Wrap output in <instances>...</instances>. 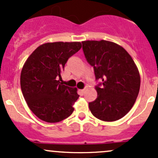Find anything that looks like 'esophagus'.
Here are the masks:
<instances>
[{
  "mask_svg": "<svg viewBox=\"0 0 158 158\" xmlns=\"http://www.w3.org/2000/svg\"><path fill=\"white\" fill-rule=\"evenodd\" d=\"M79 93H80V95H82L84 94V92H85V89H79Z\"/></svg>",
  "mask_w": 158,
  "mask_h": 158,
  "instance_id": "34e87169",
  "label": "esophagus"
}]
</instances>
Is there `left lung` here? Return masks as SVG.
<instances>
[{"label":"left lung","instance_id":"left-lung-1","mask_svg":"<svg viewBox=\"0 0 158 158\" xmlns=\"http://www.w3.org/2000/svg\"><path fill=\"white\" fill-rule=\"evenodd\" d=\"M82 44L95 79L102 82L95 87L96 99L89 103L91 112L105 122L122 118L133 107L139 93L141 77L136 64L128 52L114 42L102 40Z\"/></svg>","mask_w":158,"mask_h":158}]
</instances>
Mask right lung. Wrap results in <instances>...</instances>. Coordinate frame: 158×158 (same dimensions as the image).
<instances>
[{
    "label": "right lung",
    "mask_w": 158,
    "mask_h": 158,
    "mask_svg": "<svg viewBox=\"0 0 158 158\" xmlns=\"http://www.w3.org/2000/svg\"><path fill=\"white\" fill-rule=\"evenodd\" d=\"M80 42L46 43L28 57L20 73L22 93L32 112L46 122H61L72 114L79 95L77 89L63 85L61 74Z\"/></svg>",
    "instance_id": "obj_1"
}]
</instances>
